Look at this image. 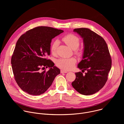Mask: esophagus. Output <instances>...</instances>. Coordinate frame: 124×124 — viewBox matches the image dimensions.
Wrapping results in <instances>:
<instances>
[{"label": "esophagus", "mask_w": 124, "mask_h": 124, "mask_svg": "<svg viewBox=\"0 0 124 124\" xmlns=\"http://www.w3.org/2000/svg\"><path fill=\"white\" fill-rule=\"evenodd\" d=\"M60 72H61V73H68V71H66V70H60Z\"/></svg>", "instance_id": "1"}]
</instances>
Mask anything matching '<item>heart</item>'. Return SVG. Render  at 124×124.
I'll return each mask as SVG.
<instances>
[{"instance_id": "b5f03b06", "label": "heart", "mask_w": 124, "mask_h": 124, "mask_svg": "<svg viewBox=\"0 0 124 124\" xmlns=\"http://www.w3.org/2000/svg\"><path fill=\"white\" fill-rule=\"evenodd\" d=\"M62 41L69 46L73 49H74L75 53L78 56H81L82 53L81 50L78 49L79 45L80 40L79 37L76 35L70 33L68 34L62 38ZM59 45V41L55 40L52 43L50 47V51L52 54H55L57 52V47ZM77 62L75 57L70 58H60L55 61L56 66L64 70H72L75 66Z\"/></svg>"}]
</instances>
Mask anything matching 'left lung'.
I'll return each mask as SVG.
<instances>
[{
  "instance_id": "obj_1",
  "label": "left lung",
  "mask_w": 124,
  "mask_h": 124,
  "mask_svg": "<svg viewBox=\"0 0 124 124\" xmlns=\"http://www.w3.org/2000/svg\"><path fill=\"white\" fill-rule=\"evenodd\" d=\"M83 39V59L78 67L81 72L76 73V78L72 83L80 94L90 95L98 92L108 80L111 68L112 60L108 45L102 37L86 28H76Z\"/></svg>"
}]
</instances>
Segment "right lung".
I'll list each match as a JSON object with an SVG mask.
<instances>
[{
    "instance_id": "right-lung-1",
    "label": "right lung",
    "mask_w": 124,
    "mask_h": 124,
    "mask_svg": "<svg viewBox=\"0 0 124 124\" xmlns=\"http://www.w3.org/2000/svg\"><path fill=\"white\" fill-rule=\"evenodd\" d=\"M64 31L48 26L28 30L17 40L11 58L15 79L23 91L32 95L44 93L60 73L50 55L51 40ZM46 67L50 70L43 71Z\"/></svg>"
}]
</instances>
